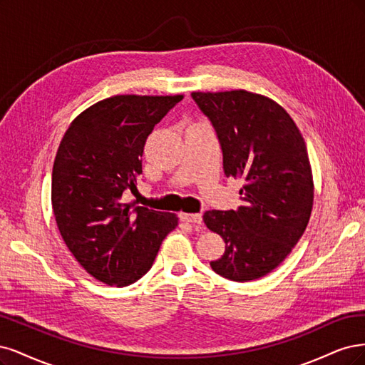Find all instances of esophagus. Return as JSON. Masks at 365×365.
<instances>
[{"label": "esophagus", "instance_id": "obj_1", "mask_svg": "<svg viewBox=\"0 0 365 365\" xmlns=\"http://www.w3.org/2000/svg\"><path fill=\"white\" fill-rule=\"evenodd\" d=\"M180 218L185 222H191V225H202L203 222L202 214H182Z\"/></svg>", "mask_w": 365, "mask_h": 365}]
</instances>
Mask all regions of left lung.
I'll list each match as a JSON object with an SVG mask.
<instances>
[{
  "label": "left lung",
  "instance_id": "1",
  "mask_svg": "<svg viewBox=\"0 0 365 365\" xmlns=\"http://www.w3.org/2000/svg\"><path fill=\"white\" fill-rule=\"evenodd\" d=\"M191 97L215 128L225 174L245 182L242 206L203 215L226 242L210 267L235 282L259 279L284 262L308 226L314 183L307 145L287 110L264 96L240 89Z\"/></svg>",
  "mask_w": 365,
  "mask_h": 365
}]
</instances>
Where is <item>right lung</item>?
I'll list each match as a JSON object with an SVG mask.
<instances>
[{
	"instance_id": "obj_1",
	"label": "right lung",
	"mask_w": 365,
	"mask_h": 365,
	"mask_svg": "<svg viewBox=\"0 0 365 365\" xmlns=\"http://www.w3.org/2000/svg\"><path fill=\"white\" fill-rule=\"evenodd\" d=\"M183 96H115L81 112L58 145L51 202L58 232L97 280L127 287L151 268L178 217L135 203L148 135Z\"/></svg>"
}]
</instances>
